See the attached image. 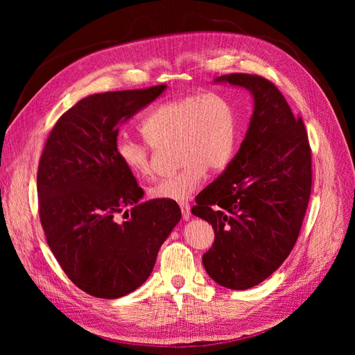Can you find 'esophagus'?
<instances>
[{
	"label": "esophagus",
	"mask_w": 355,
	"mask_h": 355,
	"mask_svg": "<svg viewBox=\"0 0 355 355\" xmlns=\"http://www.w3.org/2000/svg\"><path fill=\"white\" fill-rule=\"evenodd\" d=\"M180 207V211H182V218H184L185 220H188L191 218V209H189V204L188 202H180L179 204Z\"/></svg>",
	"instance_id": "1"
}]
</instances>
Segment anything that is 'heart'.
I'll return each instance as SVG.
<instances>
[{
	"label": "heart",
	"mask_w": 355,
	"mask_h": 355,
	"mask_svg": "<svg viewBox=\"0 0 355 355\" xmlns=\"http://www.w3.org/2000/svg\"><path fill=\"white\" fill-rule=\"evenodd\" d=\"M145 141L120 137L115 153L121 164L139 178L154 173V146L176 144L182 167L149 188L157 200L187 201L200 188L206 171L230 164L239 141L232 103L219 94H189L158 105L142 121Z\"/></svg>",
	"instance_id": "heart-1"
}]
</instances>
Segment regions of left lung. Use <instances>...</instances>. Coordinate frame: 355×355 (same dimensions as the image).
<instances>
[{"instance_id": "obj_1", "label": "left lung", "mask_w": 355, "mask_h": 355, "mask_svg": "<svg viewBox=\"0 0 355 355\" xmlns=\"http://www.w3.org/2000/svg\"><path fill=\"white\" fill-rule=\"evenodd\" d=\"M250 90L249 130L227 170L196 198L192 213L211 223L214 241L202 265L218 284L245 290L270 277L292 252L306 213L313 161L302 118L261 75L230 73Z\"/></svg>"}]
</instances>
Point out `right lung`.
<instances>
[{"mask_svg":"<svg viewBox=\"0 0 355 355\" xmlns=\"http://www.w3.org/2000/svg\"><path fill=\"white\" fill-rule=\"evenodd\" d=\"M164 89L84 98L59 118L42 149L37 191L47 244L69 280L92 296L116 299L142 286L180 220L176 201L139 202L144 189L115 153L120 125Z\"/></svg>","mask_w":355,"mask_h":355,"instance_id":"add662e5","label":"right lung"}]
</instances>
